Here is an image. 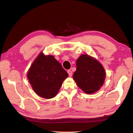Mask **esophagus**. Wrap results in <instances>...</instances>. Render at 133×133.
<instances>
[{"instance_id": "obj_1", "label": "esophagus", "mask_w": 133, "mask_h": 133, "mask_svg": "<svg viewBox=\"0 0 133 133\" xmlns=\"http://www.w3.org/2000/svg\"><path fill=\"white\" fill-rule=\"evenodd\" d=\"M67 73H68L69 76H70V77H71V76H72V71L71 70H67Z\"/></svg>"}]
</instances>
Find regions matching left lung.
<instances>
[{"label":"left lung","instance_id":"left-lung-1","mask_svg":"<svg viewBox=\"0 0 133 133\" xmlns=\"http://www.w3.org/2000/svg\"><path fill=\"white\" fill-rule=\"evenodd\" d=\"M76 70L73 78L85 93H95L104 84L105 71L102 64L88 55H82L76 61Z\"/></svg>","mask_w":133,"mask_h":133}]
</instances>
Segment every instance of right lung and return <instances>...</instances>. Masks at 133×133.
<instances>
[{
	"label": "right lung",
	"instance_id": "right-lung-1",
	"mask_svg": "<svg viewBox=\"0 0 133 133\" xmlns=\"http://www.w3.org/2000/svg\"><path fill=\"white\" fill-rule=\"evenodd\" d=\"M68 73L52 55L40 52L31 64L27 74L34 91L44 98H51L57 95Z\"/></svg>",
	"mask_w": 133,
	"mask_h": 133
}]
</instances>
